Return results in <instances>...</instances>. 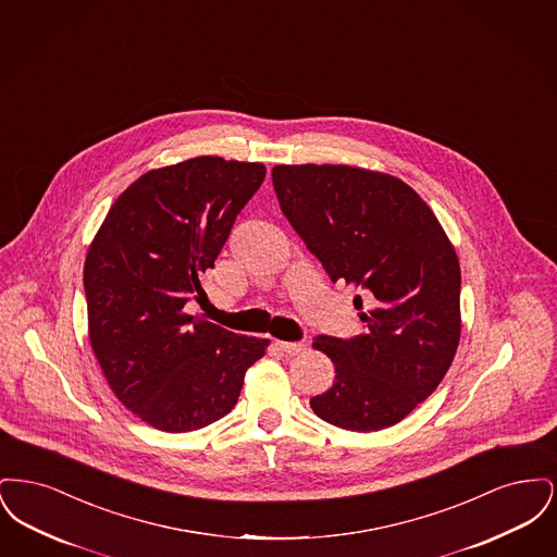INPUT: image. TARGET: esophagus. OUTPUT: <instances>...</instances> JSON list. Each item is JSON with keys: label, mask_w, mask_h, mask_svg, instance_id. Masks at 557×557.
<instances>
[{"label": "esophagus", "mask_w": 557, "mask_h": 557, "mask_svg": "<svg viewBox=\"0 0 557 557\" xmlns=\"http://www.w3.org/2000/svg\"><path fill=\"white\" fill-rule=\"evenodd\" d=\"M275 346H277L280 350L288 352V355H298V352H302V350H305V345H302V343H275Z\"/></svg>", "instance_id": "34e87169"}]
</instances>
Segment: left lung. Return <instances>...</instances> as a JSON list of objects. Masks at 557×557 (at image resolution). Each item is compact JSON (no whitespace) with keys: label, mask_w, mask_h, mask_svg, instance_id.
<instances>
[{"label":"left lung","mask_w":557,"mask_h":557,"mask_svg":"<svg viewBox=\"0 0 557 557\" xmlns=\"http://www.w3.org/2000/svg\"><path fill=\"white\" fill-rule=\"evenodd\" d=\"M282 212L332 282L359 294L363 332L319 336L336 380L311 409L352 432L395 425L434 393L461 336V271L436 214L413 187L348 164H277Z\"/></svg>","instance_id":"left-lung-1"}]
</instances>
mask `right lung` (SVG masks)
<instances>
[{"label": "right lung", "mask_w": 557, "mask_h": 557, "mask_svg": "<svg viewBox=\"0 0 557 557\" xmlns=\"http://www.w3.org/2000/svg\"><path fill=\"white\" fill-rule=\"evenodd\" d=\"M263 162L196 157L152 169L110 207L89 244L83 284L91 350L108 386L141 422L191 432L227 416L269 341L239 336L186 305L205 300Z\"/></svg>", "instance_id": "add662e5"}]
</instances>
